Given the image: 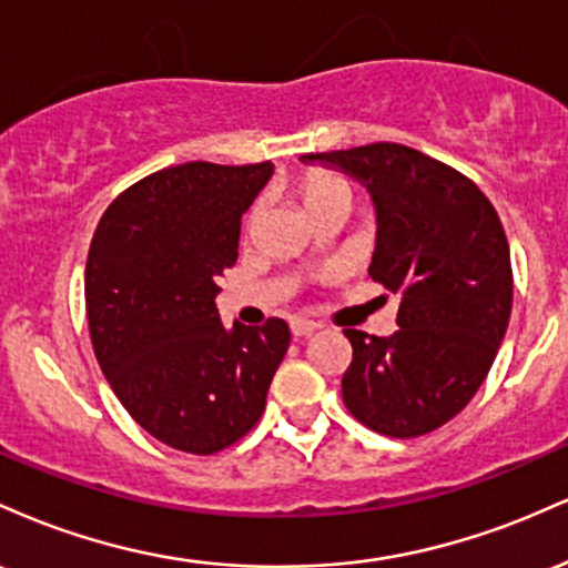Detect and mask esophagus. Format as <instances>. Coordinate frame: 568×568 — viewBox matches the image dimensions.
<instances>
[{"label":"esophagus","instance_id":"1","mask_svg":"<svg viewBox=\"0 0 568 568\" xmlns=\"http://www.w3.org/2000/svg\"><path fill=\"white\" fill-rule=\"evenodd\" d=\"M317 328H321V325H317L315 321H304V317H296V321H291V334L296 338L312 336Z\"/></svg>","mask_w":568,"mask_h":568}]
</instances>
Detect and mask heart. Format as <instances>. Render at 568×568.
<instances>
[{"label": "heart", "mask_w": 568, "mask_h": 568, "mask_svg": "<svg viewBox=\"0 0 568 568\" xmlns=\"http://www.w3.org/2000/svg\"><path fill=\"white\" fill-rule=\"evenodd\" d=\"M347 189V184H344L338 175H331V173H321V171H312L304 175L302 181V194H304V202L306 205H312V202L328 197V194L334 192H344ZM349 192V189H347Z\"/></svg>", "instance_id": "heart-1"}]
</instances>
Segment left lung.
Wrapping results in <instances>:
<instances>
[{"instance_id":"1","label":"left lung","mask_w":568,"mask_h":568,"mask_svg":"<svg viewBox=\"0 0 568 568\" xmlns=\"http://www.w3.org/2000/svg\"><path fill=\"white\" fill-rule=\"evenodd\" d=\"M349 173L376 207L368 275L400 296L393 336L344 328L352 363L344 406L357 422L419 438L454 419L491 368L513 310L501 221L467 175L403 146L368 143L304 154Z\"/></svg>"}]
</instances>
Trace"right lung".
I'll return each instance as SVG.
<instances>
[{
    "label": "right lung",
    "mask_w": 568,
    "mask_h": 568,
    "mask_svg": "<svg viewBox=\"0 0 568 568\" xmlns=\"http://www.w3.org/2000/svg\"><path fill=\"white\" fill-rule=\"evenodd\" d=\"M275 165L186 162L116 197L93 234L84 306L103 376L165 446L216 454L262 419L288 323L221 325L219 280L237 262L240 219Z\"/></svg>",
    "instance_id": "add662e5"
}]
</instances>
